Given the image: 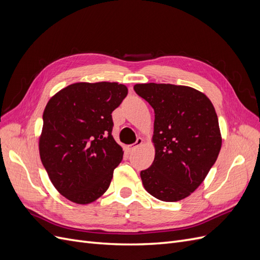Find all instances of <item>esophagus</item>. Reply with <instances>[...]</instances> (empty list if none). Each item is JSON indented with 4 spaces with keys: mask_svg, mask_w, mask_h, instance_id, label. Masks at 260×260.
<instances>
[{
    "mask_svg": "<svg viewBox=\"0 0 260 260\" xmlns=\"http://www.w3.org/2000/svg\"><path fill=\"white\" fill-rule=\"evenodd\" d=\"M142 143H143V140L141 139V138H138L137 139V141L133 144H131V145H129L128 147H129V149L130 151H135V149L137 148V147H139V146H141L142 145Z\"/></svg>",
    "mask_w": 260,
    "mask_h": 260,
    "instance_id": "34e87169",
    "label": "esophagus"
}]
</instances>
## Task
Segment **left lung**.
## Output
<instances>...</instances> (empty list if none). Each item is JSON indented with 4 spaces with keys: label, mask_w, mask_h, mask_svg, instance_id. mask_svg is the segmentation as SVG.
<instances>
[{
    "label": "left lung",
    "mask_w": 260,
    "mask_h": 260,
    "mask_svg": "<svg viewBox=\"0 0 260 260\" xmlns=\"http://www.w3.org/2000/svg\"><path fill=\"white\" fill-rule=\"evenodd\" d=\"M155 113V158L141 171L145 190L164 202L185 199L200 186L221 148L218 117L205 94L190 86H133Z\"/></svg>",
    "instance_id": "obj_1"
}]
</instances>
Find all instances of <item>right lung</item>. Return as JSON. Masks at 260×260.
Returning a JSON list of instances; mask_svg holds the SVG:
<instances>
[{"mask_svg":"<svg viewBox=\"0 0 260 260\" xmlns=\"http://www.w3.org/2000/svg\"><path fill=\"white\" fill-rule=\"evenodd\" d=\"M127 94V86L117 82H79L46 104L41 160L53 185L69 201L92 203L111 184L123 155L112 136V113Z\"/></svg>","mask_w":260,"mask_h":260,"instance_id":"add662e5","label":"right lung"}]
</instances>
